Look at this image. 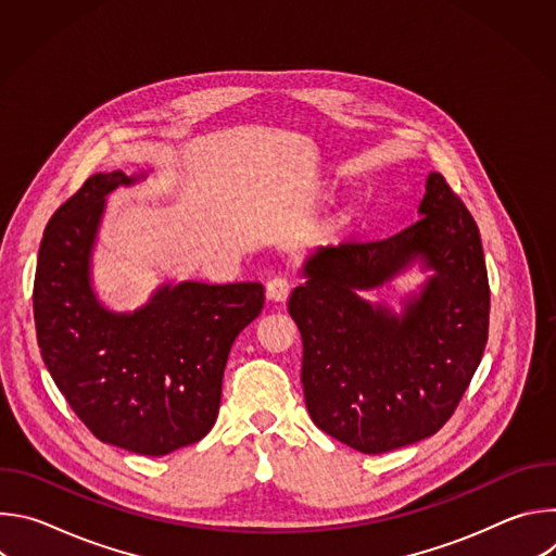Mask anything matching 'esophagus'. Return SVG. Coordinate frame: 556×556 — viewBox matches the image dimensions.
Returning <instances> with one entry per match:
<instances>
[{
  "instance_id": "esophagus-1",
  "label": "esophagus",
  "mask_w": 556,
  "mask_h": 556,
  "mask_svg": "<svg viewBox=\"0 0 556 556\" xmlns=\"http://www.w3.org/2000/svg\"><path fill=\"white\" fill-rule=\"evenodd\" d=\"M288 292H290V281L286 277H275L268 281L266 286V296L275 303H281L288 299Z\"/></svg>"
}]
</instances>
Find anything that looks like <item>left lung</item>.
Returning <instances> with one entry per match:
<instances>
[{"label": "left lung", "instance_id": "obj_1", "mask_svg": "<svg viewBox=\"0 0 556 556\" xmlns=\"http://www.w3.org/2000/svg\"><path fill=\"white\" fill-rule=\"evenodd\" d=\"M418 215L389 240L316 247L288 301L309 418L367 455L440 431L489 339L480 228L438 172L427 176ZM414 267L426 279L400 298L401 311L364 296Z\"/></svg>", "mask_w": 556, "mask_h": 556}]
</instances>
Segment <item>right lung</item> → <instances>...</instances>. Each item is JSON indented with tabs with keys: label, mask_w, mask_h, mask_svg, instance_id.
Here are the masks:
<instances>
[{
	"label": "right lung",
	"mask_w": 556,
	"mask_h": 556,
	"mask_svg": "<svg viewBox=\"0 0 556 556\" xmlns=\"http://www.w3.org/2000/svg\"><path fill=\"white\" fill-rule=\"evenodd\" d=\"M147 174H94L59 206L33 307L41 358L74 414L101 442L155 457L215 425L228 352L262 312L264 286L167 279L136 309L110 307L94 283L108 195Z\"/></svg>",
	"instance_id": "1"
}]
</instances>
